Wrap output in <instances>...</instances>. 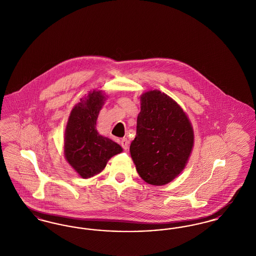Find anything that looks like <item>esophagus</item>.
<instances>
[{"label": "esophagus", "mask_w": 256, "mask_h": 256, "mask_svg": "<svg viewBox=\"0 0 256 256\" xmlns=\"http://www.w3.org/2000/svg\"><path fill=\"white\" fill-rule=\"evenodd\" d=\"M128 145H130V142L126 138H122L121 140V146H122L124 150H128Z\"/></svg>", "instance_id": "1"}]
</instances>
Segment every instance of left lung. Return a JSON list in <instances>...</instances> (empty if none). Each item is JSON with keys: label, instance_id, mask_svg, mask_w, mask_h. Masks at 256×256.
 Here are the masks:
<instances>
[{"label": "left lung", "instance_id": "left-lung-1", "mask_svg": "<svg viewBox=\"0 0 256 256\" xmlns=\"http://www.w3.org/2000/svg\"><path fill=\"white\" fill-rule=\"evenodd\" d=\"M140 106L130 156L144 182L165 185L188 163L194 146L193 126L182 106L156 89L143 93Z\"/></svg>", "mask_w": 256, "mask_h": 256}]
</instances>
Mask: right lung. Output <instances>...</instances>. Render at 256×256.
<instances>
[{"label":"right lung","instance_id":"1","mask_svg":"<svg viewBox=\"0 0 256 256\" xmlns=\"http://www.w3.org/2000/svg\"><path fill=\"white\" fill-rule=\"evenodd\" d=\"M108 96L102 90L90 91L73 108L64 134V156L82 178H90L104 170L122 146L96 130L98 116Z\"/></svg>","mask_w":256,"mask_h":256}]
</instances>
